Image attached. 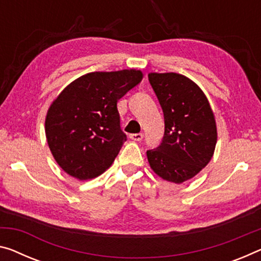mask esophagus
Instances as JSON below:
<instances>
[{
	"mask_svg": "<svg viewBox=\"0 0 261 261\" xmlns=\"http://www.w3.org/2000/svg\"><path fill=\"white\" fill-rule=\"evenodd\" d=\"M129 138L133 140V141H141L143 139V134L142 133H138V134H130Z\"/></svg>",
	"mask_w": 261,
	"mask_h": 261,
	"instance_id": "34e87169",
	"label": "esophagus"
}]
</instances>
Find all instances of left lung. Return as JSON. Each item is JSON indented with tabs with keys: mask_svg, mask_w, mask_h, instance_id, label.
<instances>
[{
	"mask_svg": "<svg viewBox=\"0 0 261 261\" xmlns=\"http://www.w3.org/2000/svg\"><path fill=\"white\" fill-rule=\"evenodd\" d=\"M148 79L164 117V135L147 150L151 169L160 177L183 183L210 162L217 142L214 113L203 91L178 73H149Z\"/></svg>",
	"mask_w": 261,
	"mask_h": 261,
	"instance_id": "left-lung-1",
	"label": "left lung"
}]
</instances>
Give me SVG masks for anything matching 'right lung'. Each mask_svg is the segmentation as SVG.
I'll return each instance as SVG.
<instances>
[{"mask_svg": "<svg viewBox=\"0 0 261 261\" xmlns=\"http://www.w3.org/2000/svg\"><path fill=\"white\" fill-rule=\"evenodd\" d=\"M141 80L136 70L92 72L63 90L47 111L45 134L64 171L85 181L111 167L127 140L117 103Z\"/></svg>", "mask_w": 261, "mask_h": 261, "instance_id": "right-lung-1", "label": "right lung"}]
</instances>
